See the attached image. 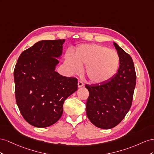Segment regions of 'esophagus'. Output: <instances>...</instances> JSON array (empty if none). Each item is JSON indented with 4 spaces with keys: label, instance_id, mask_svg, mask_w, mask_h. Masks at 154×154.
<instances>
[{
    "label": "esophagus",
    "instance_id": "esophagus-1",
    "mask_svg": "<svg viewBox=\"0 0 154 154\" xmlns=\"http://www.w3.org/2000/svg\"><path fill=\"white\" fill-rule=\"evenodd\" d=\"M84 86V82H82V81H81V80H79L78 81V86L79 87H82V86Z\"/></svg>",
    "mask_w": 154,
    "mask_h": 154
}]
</instances>
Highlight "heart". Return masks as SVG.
<instances>
[{"mask_svg": "<svg viewBox=\"0 0 154 154\" xmlns=\"http://www.w3.org/2000/svg\"><path fill=\"white\" fill-rule=\"evenodd\" d=\"M119 56L112 49L99 45L79 46L72 55L68 54L65 62L70 71L79 72L86 65L85 73L91 82H106L115 75L119 67Z\"/></svg>", "mask_w": 154, "mask_h": 154, "instance_id": "obj_1", "label": "heart"}]
</instances>
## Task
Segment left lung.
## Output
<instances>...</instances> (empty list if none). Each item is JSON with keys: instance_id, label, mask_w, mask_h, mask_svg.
Wrapping results in <instances>:
<instances>
[{"instance_id": "1", "label": "left lung", "mask_w": 154, "mask_h": 154, "mask_svg": "<svg viewBox=\"0 0 154 154\" xmlns=\"http://www.w3.org/2000/svg\"><path fill=\"white\" fill-rule=\"evenodd\" d=\"M113 45L120 60L117 73L106 82L85 85L89 91L87 116L92 124L103 129L113 128L125 118L131 106L136 84L132 59L116 43Z\"/></svg>"}]
</instances>
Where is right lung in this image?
Returning a JSON list of instances; mask_svg holds the SVG:
<instances>
[{"label": "right lung", "mask_w": 154, "mask_h": 154, "mask_svg": "<svg viewBox=\"0 0 154 154\" xmlns=\"http://www.w3.org/2000/svg\"><path fill=\"white\" fill-rule=\"evenodd\" d=\"M64 39L41 41L22 52L14 69L15 94L31 125L50 126L62 116L64 100L77 90V79L55 71Z\"/></svg>", "instance_id": "obj_1"}]
</instances>
